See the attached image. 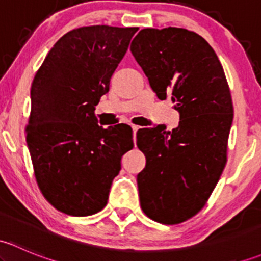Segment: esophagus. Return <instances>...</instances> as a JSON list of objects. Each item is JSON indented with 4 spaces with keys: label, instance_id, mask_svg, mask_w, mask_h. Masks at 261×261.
Listing matches in <instances>:
<instances>
[{
    "label": "esophagus",
    "instance_id": "esophagus-1",
    "mask_svg": "<svg viewBox=\"0 0 261 261\" xmlns=\"http://www.w3.org/2000/svg\"><path fill=\"white\" fill-rule=\"evenodd\" d=\"M139 126H133V133H134V141H135L136 143V133H138V130H139Z\"/></svg>",
    "mask_w": 261,
    "mask_h": 261
}]
</instances>
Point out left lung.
Returning <instances> with one entry per match:
<instances>
[{
  "mask_svg": "<svg viewBox=\"0 0 261 261\" xmlns=\"http://www.w3.org/2000/svg\"><path fill=\"white\" fill-rule=\"evenodd\" d=\"M158 98L172 97L179 125L138 131L146 165L138 174L147 217L175 225L202 210L227 160L232 99L215 50L180 28L143 29L130 46Z\"/></svg>",
  "mask_w": 261,
  "mask_h": 261,
  "instance_id": "8db88e82",
  "label": "left lung"
}]
</instances>
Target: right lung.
<instances>
[{
    "label": "right lung",
    "mask_w": 261,
    "mask_h": 261,
    "mask_svg": "<svg viewBox=\"0 0 261 261\" xmlns=\"http://www.w3.org/2000/svg\"><path fill=\"white\" fill-rule=\"evenodd\" d=\"M138 28L97 25L63 35L31 84L26 143L41 193L60 212L89 216L107 204L133 130L103 128L94 110Z\"/></svg>",
    "instance_id": "right-lung-1"
}]
</instances>
